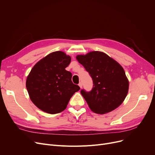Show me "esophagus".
I'll return each mask as SVG.
<instances>
[{
  "label": "esophagus",
  "instance_id": "obj_1",
  "mask_svg": "<svg viewBox=\"0 0 155 155\" xmlns=\"http://www.w3.org/2000/svg\"><path fill=\"white\" fill-rule=\"evenodd\" d=\"M78 85H79V87H80L81 88H82V85H82V82H80L79 84H78Z\"/></svg>",
  "mask_w": 155,
  "mask_h": 155
}]
</instances>
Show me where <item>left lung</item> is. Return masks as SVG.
Segmentation results:
<instances>
[{"label":"left lung","mask_w":155,"mask_h":155,"mask_svg":"<svg viewBox=\"0 0 155 155\" xmlns=\"http://www.w3.org/2000/svg\"><path fill=\"white\" fill-rule=\"evenodd\" d=\"M76 58L93 80L91 92L84 89L80 92L91 110L104 114L117 108L129 90V81L121 65L101 51L79 54Z\"/></svg>","instance_id":"left-lung-1"}]
</instances>
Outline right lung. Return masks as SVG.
Returning <instances> with one entry per match:
<instances>
[{
    "mask_svg": "<svg viewBox=\"0 0 155 155\" xmlns=\"http://www.w3.org/2000/svg\"><path fill=\"white\" fill-rule=\"evenodd\" d=\"M70 62L69 55L58 51L48 54L32 67L26 85L31 101L38 108L51 114L60 113L80 90L72 82L71 73L65 70Z\"/></svg>",
    "mask_w": 155,
    "mask_h": 155,
    "instance_id": "right-lung-1",
    "label": "right lung"
}]
</instances>
